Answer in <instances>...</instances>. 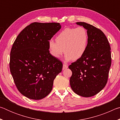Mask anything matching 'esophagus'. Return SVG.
<instances>
[{"instance_id":"1","label":"esophagus","mask_w":120,"mask_h":120,"mask_svg":"<svg viewBox=\"0 0 120 120\" xmlns=\"http://www.w3.org/2000/svg\"><path fill=\"white\" fill-rule=\"evenodd\" d=\"M68 65L65 64H64V65H63V68H62V69H63V70H65V69H66L67 68H68Z\"/></svg>"}]
</instances>
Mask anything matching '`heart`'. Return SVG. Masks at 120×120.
Masks as SVG:
<instances>
[{
	"label": "heart",
	"mask_w": 120,
	"mask_h": 120,
	"mask_svg": "<svg viewBox=\"0 0 120 120\" xmlns=\"http://www.w3.org/2000/svg\"><path fill=\"white\" fill-rule=\"evenodd\" d=\"M49 42V48L51 55L59 58L64 52V59L68 61L77 60L84 56L88 43V34L83 27L66 28L56 38Z\"/></svg>",
	"instance_id": "obj_1"
}]
</instances>
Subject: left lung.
Returning <instances> with one entry per match:
<instances>
[{
	"mask_svg": "<svg viewBox=\"0 0 120 120\" xmlns=\"http://www.w3.org/2000/svg\"><path fill=\"white\" fill-rule=\"evenodd\" d=\"M88 34L87 50L82 58L69 66L71 70L70 85L79 96H94L104 88L111 65V47L101 30L85 22H77Z\"/></svg>",
	"mask_w": 120,
	"mask_h": 120,
	"instance_id": "left-lung-1",
	"label": "left lung"
}]
</instances>
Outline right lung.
Segmentation results:
<instances>
[{
	"mask_svg": "<svg viewBox=\"0 0 120 120\" xmlns=\"http://www.w3.org/2000/svg\"><path fill=\"white\" fill-rule=\"evenodd\" d=\"M61 26L34 22L23 29L12 46L9 67L16 87L27 98L39 100L51 92L62 63L50 54L49 42Z\"/></svg>",
	"mask_w": 120,
	"mask_h": 120,
	"instance_id": "1",
	"label": "right lung"
}]
</instances>
